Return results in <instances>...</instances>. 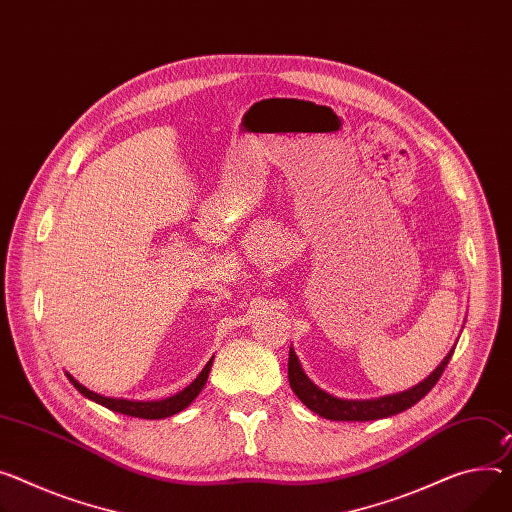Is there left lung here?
<instances>
[{
    "instance_id": "1",
    "label": "left lung",
    "mask_w": 512,
    "mask_h": 512,
    "mask_svg": "<svg viewBox=\"0 0 512 512\" xmlns=\"http://www.w3.org/2000/svg\"><path fill=\"white\" fill-rule=\"evenodd\" d=\"M455 346L449 350V355L441 361V365L432 371L424 381L418 385L400 391V393H391V396H381L373 400H342L332 396V393L324 391L313 383L305 371L301 369V363L295 355V350L291 346L289 350V385L295 391V396L311 410L320 414L322 418L328 420H346V422H367V420H377V418H387L393 414H400L408 408H412L416 402H420L426 393L437 385L441 379L445 367L451 361Z\"/></svg>"
}]
</instances>
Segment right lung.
<instances>
[{
	"instance_id": "obj_1",
	"label": "right lung",
	"mask_w": 512,
	"mask_h": 512,
	"mask_svg": "<svg viewBox=\"0 0 512 512\" xmlns=\"http://www.w3.org/2000/svg\"><path fill=\"white\" fill-rule=\"evenodd\" d=\"M213 359H209V363L205 365V369L199 373V377H196L188 387H184L182 391L174 393V396L170 398H164V400H147V402H139V400H123V398H106V396H100V393L84 387L80 381H77L75 377H71L69 373L67 379L73 383V387L82 393V396H86L88 400L112 410V412H119V414H125V416H135V418H147V420H160V418H168V416H174L178 412H182L184 408H188L194 398L199 396V393L203 391L205 383H207V377H209V371H211V365H213Z\"/></svg>"
}]
</instances>
